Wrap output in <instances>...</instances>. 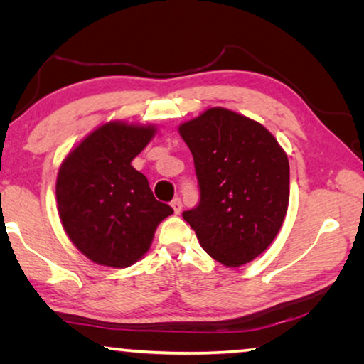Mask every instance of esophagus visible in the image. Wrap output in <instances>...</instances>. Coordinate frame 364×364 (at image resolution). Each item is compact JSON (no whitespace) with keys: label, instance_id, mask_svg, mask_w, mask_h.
Listing matches in <instances>:
<instances>
[{"label":"esophagus","instance_id":"1","mask_svg":"<svg viewBox=\"0 0 364 364\" xmlns=\"http://www.w3.org/2000/svg\"><path fill=\"white\" fill-rule=\"evenodd\" d=\"M171 207H173V212H175L176 215H180V213H181L183 204H181V199H180V197H175V199L171 200Z\"/></svg>","mask_w":364,"mask_h":364}]
</instances>
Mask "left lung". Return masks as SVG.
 I'll use <instances>...</instances> for the list:
<instances>
[{"instance_id":"left-lung-1","label":"left lung","mask_w":364,"mask_h":364,"mask_svg":"<svg viewBox=\"0 0 364 364\" xmlns=\"http://www.w3.org/2000/svg\"><path fill=\"white\" fill-rule=\"evenodd\" d=\"M194 157L200 200L183 218L226 267L254 260L274 241L289 205V160L260 123L223 107L180 125Z\"/></svg>"}]
</instances>
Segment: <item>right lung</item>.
<instances>
[{
	"instance_id": "obj_1",
	"label": "right lung",
	"mask_w": 364,
	"mask_h": 364,
	"mask_svg": "<svg viewBox=\"0 0 364 364\" xmlns=\"http://www.w3.org/2000/svg\"><path fill=\"white\" fill-rule=\"evenodd\" d=\"M156 132L152 125L104 123L60 165V223L91 262L112 268L136 263L149 250L160 221L173 213L154 197L147 178L132 167Z\"/></svg>"
}]
</instances>
